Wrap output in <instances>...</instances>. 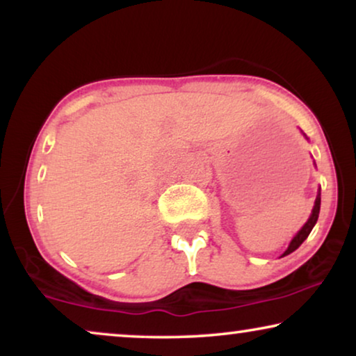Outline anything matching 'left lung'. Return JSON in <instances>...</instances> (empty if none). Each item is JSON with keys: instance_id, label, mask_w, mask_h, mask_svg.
Wrapping results in <instances>:
<instances>
[{"instance_id": "1", "label": "left lung", "mask_w": 356, "mask_h": 356, "mask_svg": "<svg viewBox=\"0 0 356 356\" xmlns=\"http://www.w3.org/2000/svg\"><path fill=\"white\" fill-rule=\"evenodd\" d=\"M319 209H321V193H318V197H316V202H314V207H313V212H311V216L308 218V222L305 223L303 228L296 233V235L293 236V240L290 241L289 248H286V251L284 252L282 256H286L290 254V252H293L295 250H298L301 243H303L306 238H308V235L311 233V230H313V227L316 225V222H318V217H319Z\"/></svg>"}]
</instances>
